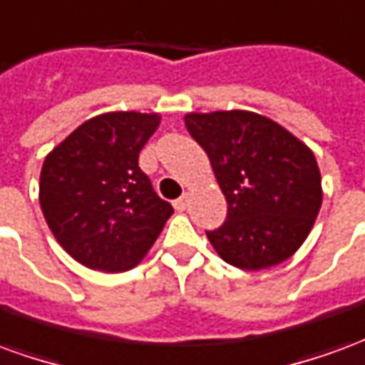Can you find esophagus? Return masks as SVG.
I'll return each instance as SVG.
<instances>
[{"mask_svg": "<svg viewBox=\"0 0 365 365\" xmlns=\"http://www.w3.org/2000/svg\"><path fill=\"white\" fill-rule=\"evenodd\" d=\"M174 207L178 209V211H185V209L190 207V193H183L182 197L175 199Z\"/></svg>", "mask_w": 365, "mask_h": 365, "instance_id": "34e87169", "label": "esophagus"}]
</instances>
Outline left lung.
Masks as SVG:
<instances>
[{"mask_svg": "<svg viewBox=\"0 0 365 365\" xmlns=\"http://www.w3.org/2000/svg\"><path fill=\"white\" fill-rule=\"evenodd\" d=\"M227 199V221L207 230L222 260L240 269L287 260L313 229L322 203L311 148L275 120L252 111L185 115Z\"/></svg>", "mask_w": 365, "mask_h": 365, "instance_id": "obj_1", "label": "left lung"}]
</instances>
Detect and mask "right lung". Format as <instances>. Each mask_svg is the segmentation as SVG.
Instances as JSON below:
<instances>
[{
	"label": "right lung",
	"mask_w": 365,
	"mask_h": 365,
	"mask_svg": "<svg viewBox=\"0 0 365 365\" xmlns=\"http://www.w3.org/2000/svg\"><path fill=\"white\" fill-rule=\"evenodd\" d=\"M158 125L156 113H103L44 158L38 201L46 225L86 268H135L174 213L138 166Z\"/></svg>",
	"instance_id": "obj_1"
}]
</instances>
